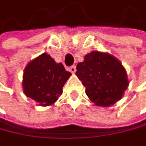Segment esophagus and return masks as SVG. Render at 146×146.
Listing matches in <instances>:
<instances>
[{
	"label": "esophagus",
	"instance_id": "34e87169",
	"mask_svg": "<svg viewBox=\"0 0 146 146\" xmlns=\"http://www.w3.org/2000/svg\"><path fill=\"white\" fill-rule=\"evenodd\" d=\"M69 71L72 72V74H74V72H76V67H75V65H72V66L69 67Z\"/></svg>",
	"mask_w": 146,
	"mask_h": 146
}]
</instances>
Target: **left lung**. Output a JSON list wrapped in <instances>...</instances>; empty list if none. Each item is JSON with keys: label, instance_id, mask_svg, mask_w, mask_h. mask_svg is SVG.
Instances as JSON below:
<instances>
[{"label": "left lung", "instance_id": "8db88e82", "mask_svg": "<svg viewBox=\"0 0 146 146\" xmlns=\"http://www.w3.org/2000/svg\"><path fill=\"white\" fill-rule=\"evenodd\" d=\"M76 75L85 93L95 105L107 107L122 98L127 89L126 72L116 58L100 52H92L76 66Z\"/></svg>", "mask_w": 146, "mask_h": 146}]
</instances>
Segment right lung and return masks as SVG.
Masks as SVG:
<instances>
[{"label":"right lung","instance_id":"right-lung-1","mask_svg":"<svg viewBox=\"0 0 146 146\" xmlns=\"http://www.w3.org/2000/svg\"><path fill=\"white\" fill-rule=\"evenodd\" d=\"M62 63H57L47 53H42L26 66L23 74V92L27 97L47 106L55 103L62 87L71 76Z\"/></svg>","mask_w":146,"mask_h":146}]
</instances>
